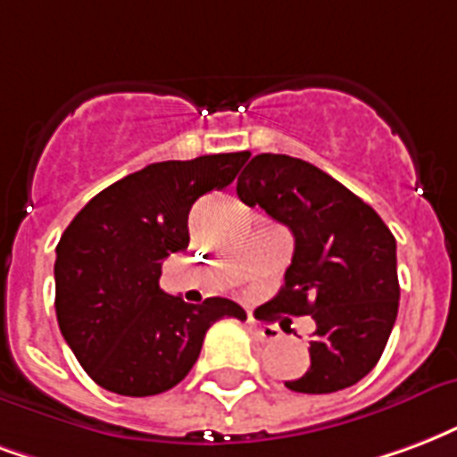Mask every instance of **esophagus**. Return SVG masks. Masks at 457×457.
Instances as JSON below:
<instances>
[{"label": "esophagus", "mask_w": 457, "mask_h": 457, "mask_svg": "<svg viewBox=\"0 0 457 457\" xmlns=\"http://www.w3.org/2000/svg\"><path fill=\"white\" fill-rule=\"evenodd\" d=\"M249 332L254 334L256 341H262V344H269V341H278L280 339V332L276 329V327H263V324H259L256 320H249Z\"/></svg>", "instance_id": "34e87169"}]
</instances>
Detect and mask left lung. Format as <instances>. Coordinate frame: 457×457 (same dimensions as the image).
Returning <instances> with one entry per match:
<instances>
[{
    "mask_svg": "<svg viewBox=\"0 0 457 457\" xmlns=\"http://www.w3.org/2000/svg\"><path fill=\"white\" fill-rule=\"evenodd\" d=\"M239 201L259 205L295 237L286 283L269 307L314 320L310 368L286 387L344 390L380 361L400 307L397 245L380 215L337 179L288 154H256L237 179Z\"/></svg>",
    "mask_w": 457,
    "mask_h": 457,
    "instance_id": "8db88e82",
    "label": "left lung"
}]
</instances>
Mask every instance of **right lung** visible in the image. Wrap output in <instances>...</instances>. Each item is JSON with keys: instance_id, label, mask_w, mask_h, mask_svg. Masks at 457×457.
<instances>
[{"instance_id": "obj_1", "label": "right lung", "mask_w": 457, "mask_h": 457, "mask_svg": "<svg viewBox=\"0 0 457 457\" xmlns=\"http://www.w3.org/2000/svg\"><path fill=\"white\" fill-rule=\"evenodd\" d=\"M249 152L157 162L104 188L55 249V312L67 346L104 390L150 397L184 380L205 332L245 320L228 297L184 303L160 288L162 262L188 246V212L235 181Z\"/></svg>"}]
</instances>
